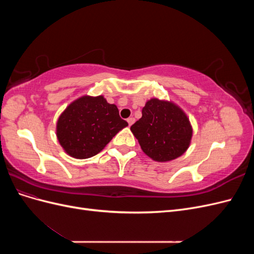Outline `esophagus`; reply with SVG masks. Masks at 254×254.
I'll use <instances>...</instances> for the list:
<instances>
[{
    "label": "esophagus",
    "mask_w": 254,
    "mask_h": 254,
    "mask_svg": "<svg viewBox=\"0 0 254 254\" xmlns=\"http://www.w3.org/2000/svg\"><path fill=\"white\" fill-rule=\"evenodd\" d=\"M127 122H128V125L131 126L133 123H134V119L133 118H129V119H127Z\"/></svg>",
    "instance_id": "1"
}]
</instances>
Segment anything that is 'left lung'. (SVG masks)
I'll list each match as a JSON object with an SVG mask.
<instances>
[{
  "instance_id": "obj_1",
  "label": "left lung",
  "mask_w": 254,
  "mask_h": 254,
  "mask_svg": "<svg viewBox=\"0 0 254 254\" xmlns=\"http://www.w3.org/2000/svg\"><path fill=\"white\" fill-rule=\"evenodd\" d=\"M142 150L158 162L180 157L189 148L193 130L178 106L151 98L142 109V118L130 127Z\"/></svg>"
}]
</instances>
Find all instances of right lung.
Wrapping results in <instances>:
<instances>
[{"instance_id": "add662e5", "label": "right lung", "mask_w": 254, "mask_h": 254, "mask_svg": "<svg viewBox=\"0 0 254 254\" xmlns=\"http://www.w3.org/2000/svg\"><path fill=\"white\" fill-rule=\"evenodd\" d=\"M128 126L118 107L104 96H82L67 106L57 122V137L67 155L88 159L104 149L120 130Z\"/></svg>"}]
</instances>
